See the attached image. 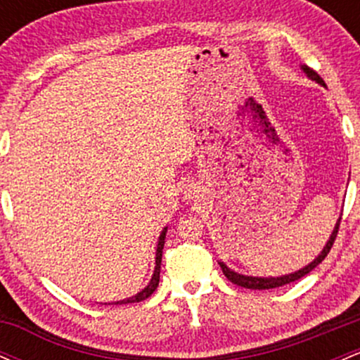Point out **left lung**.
<instances>
[{
    "instance_id": "1",
    "label": "left lung",
    "mask_w": 360,
    "mask_h": 360,
    "mask_svg": "<svg viewBox=\"0 0 360 360\" xmlns=\"http://www.w3.org/2000/svg\"><path fill=\"white\" fill-rule=\"evenodd\" d=\"M300 69L307 74L308 79L318 82L320 86H325L323 79H321L318 74L313 71V69H309L308 65H300ZM340 220H342V213L340 217H338V220L335 223V226H333L332 233H330V238L326 240V243L323 245V249H321L320 254L316 255L315 259L311 260V262L307 264L304 267H301V269L295 271V272H289V274H283V276H269V278H262V276H245V274H240V272H235L233 269H230L229 266H226L225 262H221V260H218V264H220L223 274L226 276V279L232 281L233 284H237V286H242V288H247V289H272V288H279V286H284V284H289V283H295V281H298L303 278V276H307L308 272H311L318 264L321 262L326 257V254H328L330 249H332L333 242H335V237H337V232H338V225H340Z\"/></svg>"
}]
</instances>
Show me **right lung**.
I'll return each instance as SVG.
<instances>
[{"label":"right lung","instance_id":"add662e5","mask_svg":"<svg viewBox=\"0 0 360 360\" xmlns=\"http://www.w3.org/2000/svg\"><path fill=\"white\" fill-rule=\"evenodd\" d=\"M166 233H167V226H164V230L159 235V240H157V249H155V267H154V274H152L150 281L142 291H139L137 295L130 296V298L120 300V301H113V303H103V304H128V303H140V301L147 300L152 292L155 291L157 286H159V278H160V262H162V249H164V242H166Z\"/></svg>","mask_w":360,"mask_h":360}]
</instances>
